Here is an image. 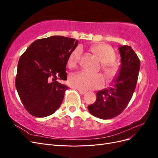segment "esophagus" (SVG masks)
<instances>
[{
  "instance_id": "34e87169",
  "label": "esophagus",
  "mask_w": 158,
  "mask_h": 158,
  "mask_svg": "<svg viewBox=\"0 0 158 158\" xmlns=\"http://www.w3.org/2000/svg\"><path fill=\"white\" fill-rule=\"evenodd\" d=\"M78 91H79V92H80V94H82V95H84V94H85V93H86V92H85V91H84V90H81V89H78Z\"/></svg>"
}]
</instances>
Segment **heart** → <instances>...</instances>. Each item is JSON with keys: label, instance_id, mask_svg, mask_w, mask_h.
<instances>
[{"label": "heart", "instance_id": "b5f03b06", "mask_svg": "<svg viewBox=\"0 0 158 158\" xmlns=\"http://www.w3.org/2000/svg\"><path fill=\"white\" fill-rule=\"evenodd\" d=\"M90 51L101 63L102 69L107 80H112L117 73V67L112 61L115 59L113 49L106 44H97L91 47ZM82 50L80 47H76L68 58L67 64L69 67L74 68L79 63ZM69 82L71 86L78 89L87 91L103 87L104 81L101 75L90 74L85 72H80L71 76Z\"/></svg>", "mask_w": 158, "mask_h": 158}]
</instances>
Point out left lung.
Masks as SVG:
<instances>
[{
    "mask_svg": "<svg viewBox=\"0 0 158 158\" xmlns=\"http://www.w3.org/2000/svg\"><path fill=\"white\" fill-rule=\"evenodd\" d=\"M118 51L121 66L113 87L98 91L96 101L88 107L92 115L102 119H109L121 114L136 88L140 61L130 46H119Z\"/></svg>",
    "mask_w": 158,
    "mask_h": 158,
    "instance_id": "1",
    "label": "left lung"
}]
</instances>
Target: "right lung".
I'll return each instance as SVG.
<instances>
[{"mask_svg":"<svg viewBox=\"0 0 158 158\" xmlns=\"http://www.w3.org/2000/svg\"><path fill=\"white\" fill-rule=\"evenodd\" d=\"M78 44L73 38L51 36L33 41L20 56L16 88L31 115L45 117L60 107L69 87L58 80L67 79L68 58Z\"/></svg>","mask_w":158,"mask_h":158,"instance_id":"obj_1","label":"right lung"}]
</instances>
